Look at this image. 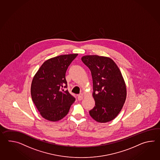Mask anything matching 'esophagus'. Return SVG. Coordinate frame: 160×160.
<instances>
[{
	"label": "esophagus",
	"instance_id": "obj_1",
	"mask_svg": "<svg viewBox=\"0 0 160 160\" xmlns=\"http://www.w3.org/2000/svg\"><path fill=\"white\" fill-rule=\"evenodd\" d=\"M83 98V96L81 95H78V101H81Z\"/></svg>",
	"mask_w": 160,
	"mask_h": 160
}]
</instances>
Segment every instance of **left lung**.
Here are the masks:
<instances>
[{
	"label": "left lung",
	"instance_id": "1",
	"mask_svg": "<svg viewBox=\"0 0 160 160\" xmlns=\"http://www.w3.org/2000/svg\"><path fill=\"white\" fill-rule=\"evenodd\" d=\"M82 61L91 71L95 106L89 111L93 119L105 123L114 119L126 98V87L122 75L111 58L97 55H85Z\"/></svg>",
	"mask_w": 160,
	"mask_h": 160
}]
</instances>
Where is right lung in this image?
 <instances>
[{
  "mask_svg": "<svg viewBox=\"0 0 160 160\" xmlns=\"http://www.w3.org/2000/svg\"><path fill=\"white\" fill-rule=\"evenodd\" d=\"M78 54L61 55L50 58L39 68L32 79L31 94L41 116L55 122L68 114L75 98L68 88L66 72Z\"/></svg>",
  "mask_w": 160,
  "mask_h": 160,
  "instance_id": "add662e5",
  "label": "right lung"
}]
</instances>
